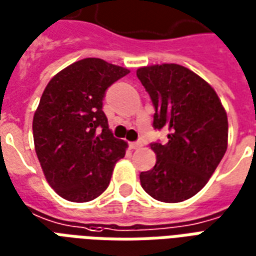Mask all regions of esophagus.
Segmentation results:
<instances>
[{
	"label": "esophagus",
	"instance_id": "obj_1",
	"mask_svg": "<svg viewBox=\"0 0 256 256\" xmlns=\"http://www.w3.org/2000/svg\"><path fill=\"white\" fill-rule=\"evenodd\" d=\"M141 145L142 144H141L140 141H137V142H130V148H132V150H138Z\"/></svg>",
	"mask_w": 256,
	"mask_h": 256
}]
</instances>
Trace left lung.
<instances>
[{"label":"left lung","mask_w":256,"mask_h":256,"mask_svg":"<svg viewBox=\"0 0 256 256\" xmlns=\"http://www.w3.org/2000/svg\"><path fill=\"white\" fill-rule=\"evenodd\" d=\"M155 106L154 128L167 142H152L156 164L140 174L141 186L164 203H180L208 182L228 148V116L220 97L198 74L180 64L137 70Z\"/></svg>","instance_id":"1"}]
</instances>
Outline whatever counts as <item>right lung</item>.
I'll return each instance as SVG.
<instances>
[{
    "label": "right lung",
    "mask_w": 256,
    "mask_h": 256,
    "mask_svg": "<svg viewBox=\"0 0 256 256\" xmlns=\"http://www.w3.org/2000/svg\"><path fill=\"white\" fill-rule=\"evenodd\" d=\"M130 72L101 58H84L56 74L32 119L38 160L58 196L75 203L98 198L128 144L115 138L102 111L106 89Z\"/></svg>",
    "instance_id": "right-lung-1"
}]
</instances>
